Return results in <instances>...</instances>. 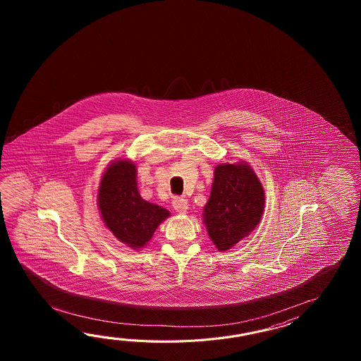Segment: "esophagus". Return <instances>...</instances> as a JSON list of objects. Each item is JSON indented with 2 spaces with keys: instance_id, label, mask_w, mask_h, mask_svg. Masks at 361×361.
<instances>
[{
  "instance_id": "obj_1",
  "label": "esophagus",
  "mask_w": 361,
  "mask_h": 361,
  "mask_svg": "<svg viewBox=\"0 0 361 361\" xmlns=\"http://www.w3.org/2000/svg\"><path fill=\"white\" fill-rule=\"evenodd\" d=\"M173 207L178 213H185L188 209V202L187 200L182 199V197H174L173 200Z\"/></svg>"
}]
</instances>
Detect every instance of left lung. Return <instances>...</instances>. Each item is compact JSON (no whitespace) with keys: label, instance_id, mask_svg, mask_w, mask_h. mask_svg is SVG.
Masks as SVG:
<instances>
[{"label":"left lung","instance_id":"8db88e82","mask_svg":"<svg viewBox=\"0 0 361 361\" xmlns=\"http://www.w3.org/2000/svg\"><path fill=\"white\" fill-rule=\"evenodd\" d=\"M263 207V187L249 165H218L204 209L209 238L218 250H228L246 238L261 221Z\"/></svg>","mask_w":361,"mask_h":361}]
</instances>
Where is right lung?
I'll list each match as a JSON object with an SVG mask.
<instances>
[{
    "label": "right lung",
    "instance_id": "obj_1",
    "mask_svg": "<svg viewBox=\"0 0 361 361\" xmlns=\"http://www.w3.org/2000/svg\"><path fill=\"white\" fill-rule=\"evenodd\" d=\"M98 205L109 231L134 249L146 245L157 226L170 215L166 209L140 197L135 165L126 160L115 161L106 170L100 180Z\"/></svg>",
    "mask_w": 361,
    "mask_h": 361
}]
</instances>
